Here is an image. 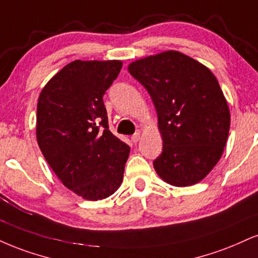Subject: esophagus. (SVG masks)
I'll use <instances>...</instances> for the list:
<instances>
[{"label":"esophagus","mask_w":258,"mask_h":258,"mask_svg":"<svg viewBox=\"0 0 258 258\" xmlns=\"http://www.w3.org/2000/svg\"><path fill=\"white\" fill-rule=\"evenodd\" d=\"M139 139H141V133H139V132L135 133V135H133L132 137H131V141H132L133 143H137V142L139 141Z\"/></svg>","instance_id":"obj_1"}]
</instances>
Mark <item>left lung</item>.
Segmentation results:
<instances>
[{
	"label": "left lung",
	"instance_id": "1",
	"mask_svg": "<svg viewBox=\"0 0 258 258\" xmlns=\"http://www.w3.org/2000/svg\"><path fill=\"white\" fill-rule=\"evenodd\" d=\"M147 89L159 117L163 148L154 160L170 185L201 181L221 157L229 110L218 79L206 66L178 51H164L128 66Z\"/></svg>",
	"mask_w": 258,
	"mask_h": 258
}]
</instances>
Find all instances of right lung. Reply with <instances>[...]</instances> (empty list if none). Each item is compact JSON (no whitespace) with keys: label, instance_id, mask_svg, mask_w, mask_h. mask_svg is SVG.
Segmentation results:
<instances>
[{"label":"right lung","instance_id":"right-lung-1","mask_svg":"<svg viewBox=\"0 0 258 258\" xmlns=\"http://www.w3.org/2000/svg\"><path fill=\"white\" fill-rule=\"evenodd\" d=\"M121 61H73L49 80L37 104V142L66 187L85 200L113 195L130 147L109 131L103 96Z\"/></svg>","mask_w":258,"mask_h":258}]
</instances>
